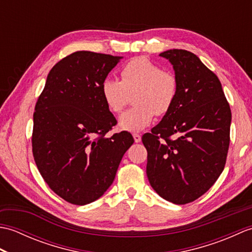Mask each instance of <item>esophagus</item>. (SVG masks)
Listing matches in <instances>:
<instances>
[{
  "label": "esophagus",
  "mask_w": 252,
  "mask_h": 252,
  "mask_svg": "<svg viewBox=\"0 0 252 252\" xmlns=\"http://www.w3.org/2000/svg\"><path fill=\"white\" fill-rule=\"evenodd\" d=\"M133 138H134V142L135 143H140L142 141V136L140 134H133Z\"/></svg>",
  "instance_id": "esophagus-1"
}]
</instances>
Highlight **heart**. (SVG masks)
Returning <instances> with one entry per match:
<instances>
[{
	"label": "heart",
	"instance_id": "1",
	"mask_svg": "<svg viewBox=\"0 0 252 252\" xmlns=\"http://www.w3.org/2000/svg\"><path fill=\"white\" fill-rule=\"evenodd\" d=\"M121 81L106 79L101 84V95L111 112L119 114L134 95L136 107L119 118V127L127 132H140L154 120L155 115L163 116L171 109L178 94V80L163 71L157 63L145 57L127 62L120 71Z\"/></svg>",
	"mask_w": 252,
	"mask_h": 252
}]
</instances>
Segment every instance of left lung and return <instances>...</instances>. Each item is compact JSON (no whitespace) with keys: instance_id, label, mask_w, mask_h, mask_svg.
<instances>
[{"instance_id":"left-lung-1","label":"left lung","mask_w":252,"mask_h":252,"mask_svg":"<svg viewBox=\"0 0 252 252\" xmlns=\"http://www.w3.org/2000/svg\"><path fill=\"white\" fill-rule=\"evenodd\" d=\"M159 56L173 66L178 94L142 137L146 173L159 196L185 205L205 194L225 167L232 114L220 80L195 54L174 49Z\"/></svg>"}]
</instances>
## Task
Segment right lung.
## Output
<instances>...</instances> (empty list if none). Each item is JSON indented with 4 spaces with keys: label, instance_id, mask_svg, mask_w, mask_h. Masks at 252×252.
<instances>
[{
    "label": "right lung",
    "instance_id": "obj_1",
    "mask_svg": "<svg viewBox=\"0 0 252 252\" xmlns=\"http://www.w3.org/2000/svg\"><path fill=\"white\" fill-rule=\"evenodd\" d=\"M121 58L72 53L51 69L35 104V164L50 189L73 205H87L104 195L134 143L126 131L105 137L117 120L105 104L101 84Z\"/></svg>",
    "mask_w": 252,
    "mask_h": 252
}]
</instances>
